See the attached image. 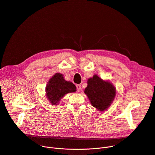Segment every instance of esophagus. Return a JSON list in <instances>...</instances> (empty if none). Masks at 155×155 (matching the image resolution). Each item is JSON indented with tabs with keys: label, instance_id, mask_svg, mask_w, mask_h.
<instances>
[{
	"label": "esophagus",
	"instance_id": "obj_1",
	"mask_svg": "<svg viewBox=\"0 0 155 155\" xmlns=\"http://www.w3.org/2000/svg\"><path fill=\"white\" fill-rule=\"evenodd\" d=\"M76 88H77V91L78 92H80L81 91V86L80 84L76 85Z\"/></svg>",
	"mask_w": 155,
	"mask_h": 155
}]
</instances>
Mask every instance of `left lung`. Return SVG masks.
I'll use <instances>...</instances> for the list:
<instances>
[{
	"label": "left lung",
	"instance_id": "8db88e82",
	"mask_svg": "<svg viewBox=\"0 0 155 155\" xmlns=\"http://www.w3.org/2000/svg\"><path fill=\"white\" fill-rule=\"evenodd\" d=\"M84 93L93 107L99 111H104L107 109L113 102L116 89L110 82L104 81L97 75H94L88 79Z\"/></svg>",
	"mask_w": 155,
	"mask_h": 155
}]
</instances>
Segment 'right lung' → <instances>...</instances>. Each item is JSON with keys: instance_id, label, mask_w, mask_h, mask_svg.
I'll return each instance as SVG.
<instances>
[{"instance_id": "right-lung-1", "label": "right lung", "mask_w": 155, "mask_h": 155, "mask_svg": "<svg viewBox=\"0 0 155 155\" xmlns=\"http://www.w3.org/2000/svg\"><path fill=\"white\" fill-rule=\"evenodd\" d=\"M76 91V87L70 81L64 79L63 74L56 73L46 86V96L52 105H56L59 104L65 94Z\"/></svg>"}]
</instances>
